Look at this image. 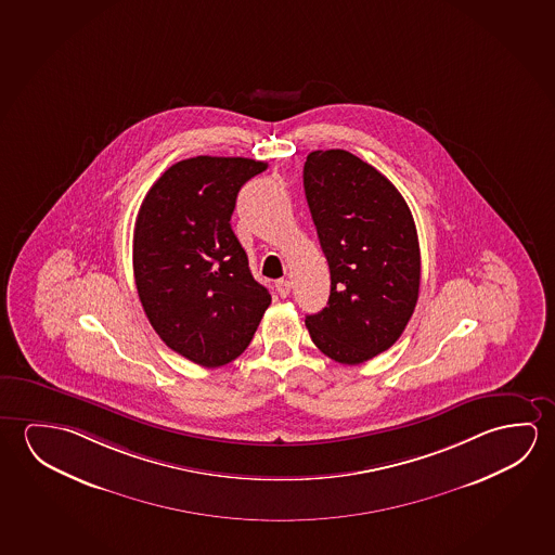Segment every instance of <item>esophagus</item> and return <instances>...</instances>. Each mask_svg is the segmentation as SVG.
Here are the masks:
<instances>
[{"label": "esophagus", "instance_id": "1", "mask_svg": "<svg viewBox=\"0 0 555 555\" xmlns=\"http://www.w3.org/2000/svg\"><path fill=\"white\" fill-rule=\"evenodd\" d=\"M275 289L280 293V297H287L291 293V283L287 280H280V282H275Z\"/></svg>", "mask_w": 555, "mask_h": 555}]
</instances>
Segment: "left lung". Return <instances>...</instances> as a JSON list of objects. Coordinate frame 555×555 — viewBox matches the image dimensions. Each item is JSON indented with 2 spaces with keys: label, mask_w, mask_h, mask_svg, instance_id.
<instances>
[{
  "label": "left lung",
  "mask_w": 555,
  "mask_h": 555,
  "mask_svg": "<svg viewBox=\"0 0 555 555\" xmlns=\"http://www.w3.org/2000/svg\"><path fill=\"white\" fill-rule=\"evenodd\" d=\"M302 183L330 266L327 307L305 320L320 351L361 364L387 351L413 317L421 248L405 198L347 150H314Z\"/></svg>",
  "instance_id": "left-lung-1"
}]
</instances>
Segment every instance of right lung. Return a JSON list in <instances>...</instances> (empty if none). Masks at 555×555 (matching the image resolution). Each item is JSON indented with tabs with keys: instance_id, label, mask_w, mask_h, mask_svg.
<instances>
[{
	"instance_id": "1",
	"label": "right lung",
	"mask_w": 555,
	"mask_h": 555,
	"mask_svg": "<svg viewBox=\"0 0 555 555\" xmlns=\"http://www.w3.org/2000/svg\"><path fill=\"white\" fill-rule=\"evenodd\" d=\"M266 168L248 158L177 162L150 186L134 221L132 270L150 324L206 369L235 361L272 302L229 223L241 186Z\"/></svg>"
}]
</instances>
